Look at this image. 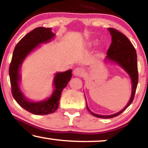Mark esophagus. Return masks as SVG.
<instances>
[{
  "label": "esophagus",
  "instance_id": "esophagus-1",
  "mask_svg": "<svg viewBox=\"0 0 148 148\" xmlns=\"http://www.w3.org/2000/svg\"><path fill=\"white\" fill-rule=\"evenodd\" d=\"M73 73H74V75L75 76H82L84 74V70L82 68H81V67H76V68L74 69Z\"/></svg>",
  "mask_w": 148,
  "mask_h": 148
}]
</instances>
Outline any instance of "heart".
<instances>
[{
  "label": "heart",
  "mask_w": 148,
  "mask_h": 148,
  "mask_svg": "<svg viewBox=\"0 0 148 148\" xmlns=\"http://www.w3.org/2000/svg\"><path fill=\"white\" fill-rule=\"evenodd\" d=\"M96 43H97V41H96V40H92V41L90 42V43H89V45H90V46L94 45Z\"/></svg>",
  "instance_id": "b5f03b06"
}]
</instances>
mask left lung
Masks as SVG:
<instances>
[{
  "instance_id": "obj_1",
  "label": "left lung",
  "mask_w": 148,
  "mask_h": 148,
  "mask_svg": "<svg viewBox=\"0 0 148 148\" xmlns=\"http://www.w3.org/2000/svg\"><path fill=\"white\" fill-rule=\"evenodd\" d=\"M112 36V43L110 45L106 58V60L115 62L120 65L126 72L129 74L132 80V94L129 102L123 109L119 112L112 115L103 116L92 112L87 106V109L92 115L96 117L102 119H111L117 116L127 108L134 100L135 92L138 85V66H137V55L136 49L131 42L123 34L121 33L118 30L114 28H108ZM86 100V99H85Z\"/></svg>"
}]
</instances>
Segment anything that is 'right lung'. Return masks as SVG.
I'll return each mask as SVG.
<instances>
[{"label":"right lung","instance_id":"right-lung-1","mask_svg":"<svg viewBox=\"0 0 148 148\" xmlns=\"http://www.w3.org/2000/svg\"><path fill=\"white\" fill-rule=\"evenodd\" d=\"M51 29V28L39 27L25 36L16 45L9 69L12 94L14 99L23 109L36 115L49 114L56 111L63 90L72 76L71 69L56 73L54 79L55 89L53 94L47 100L40 102H32L27 100L19 88V81H21L19 70L21 64L26 56L40 44L49 42L54 38L55 34Z\"/></svg>","mask_w":148,"mask_h":148}]
</instances>
